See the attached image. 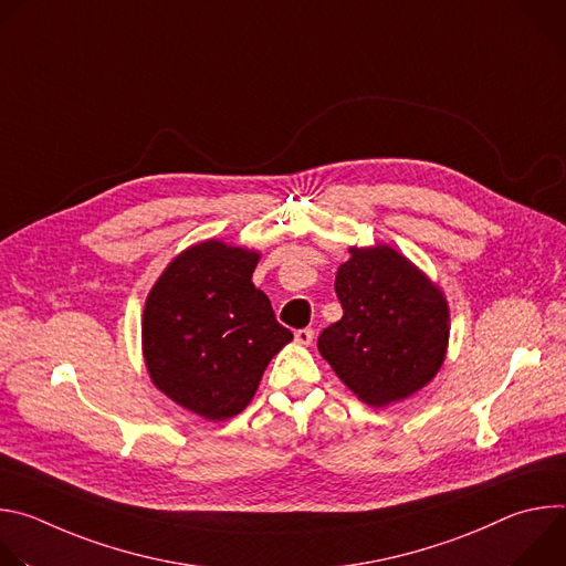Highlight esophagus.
I'll return each mask as SVG.
<instances>
[{
  "instance_id": "obj_1",
  "label": "esophagus",
  "mask_w": 566,
  "mask_h": 566,
  "mask_svg": "<svg viewBox=\"0 0 566 566\" xmlns=\"http://www.w3.org/2000/svg\"><path fill=\"white\" fill-rule=\"evenodd\" d=\"M313 336H315V332L308 329V327L297 329V332H295V343H300V345H311V343H313Z\"/></svg>"
}]
</instances>
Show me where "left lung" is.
Returning <instances> with one entry per match:
<instances>
[{"mask_svg": "<svg viewBox=\"0 0 566 566\" xmlns=\"http://www.w3.org/2000/svg\"><path fill=\"white\" fill-rule=\"evenodd\" d=\"M336 275L343 317L317 338L340 380L369 406L408 398L439 371L448 347L441 291L389 247L349 249Z\"/></svg>", "mask_w": 566, "mask_h": 566, "instance_id": "left-lung-1", "label": "left lung"}]
</instances>
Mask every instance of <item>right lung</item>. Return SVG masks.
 I'll list each match as a JSON object with an SVG mask.
<instances>
[{
  "mask_svg": "<svg viewBox=\"0 0 566 566\" xmlns=\"http://www.w3.org/2000/svg\"><path fill=\"white\" fill-rule=\"evenodd\" d=\"M260 255L203 241L158 277L143 313V354L154 385L210 419L244 410L271 358L293 340L253 284Z\"/></svg>",
  "mask_w": 566,
  "mask_h": 566,
  "instance_id": "add662e5",
  "label": "right lung"
}]
</instances>
